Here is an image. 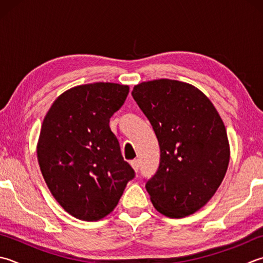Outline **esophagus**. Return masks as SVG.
Returning <instances> with one entry per match:
<instances>
[{"instance_id": "obj_1", "label": "esophagus", "mask_w": 263, "mask_h": 263, "mask_svg": "<svg viewBox=\"0 0 263 263\" xmlns=\"http://www.w3.org/2000/svg\"><path fill=\"white\" fill-rule=\"evenodd\" d=\"M131 165H132L133 168H135V171L138 172L139 171V167H140V162H139V159H132Z\"/></svg>"}]
</instances>
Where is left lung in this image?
<instances>
[{"label": "left lung", "instance_id": "left-lung-1", "mask_svg": "<svg viewBox=\"0 0 263 263\" xmlns=\"http://www.w3.org/2000/svg\"><path fill=\"white\" fill-rule=\"evenodd\" d=\"M132 97L161 149L157 171L146 180L153 205L170 218L195 213L227 172L230 152L222 120L203 92L183 82H143L133 87Z\"/></svg>", "mask_w": 263, "mask_h": 263}]
</instances>
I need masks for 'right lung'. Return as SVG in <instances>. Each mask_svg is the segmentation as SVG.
I'll use <instances>...</instances> for the list:
<instances>
[{
    "label": "right lung",
    "mask_w": 263,
    "mask_h": 263,
    "mask_svg": "<svg viewBox=\"0 0 263 263\" xmlns=\"http://www.w3.org/2000/svg\"><path fill=\"white\" fill-rule=\"evenodd\" d=\"M127 95V85L115 83L75 86L57 98L44 117L37 145L41 172L57 202L77 219L109 214L136 177L109 127Z\"/></svg>",
    "instance_id": "right-lung-1"
}]
</instances>
